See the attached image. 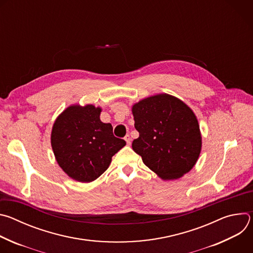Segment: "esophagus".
I'll use <instances>...</instances> for the list:
<instances>
[{
    "mask_svg": "<svg viewBox=\"0 0 253 253\" xmlns=\"http://www.w3.org/2000/svg\"><path fill=\"white\" fill-rule=\"evenodd\" d=\"M124 139H125L126 143H127V145H130V144H131V137H130V135H126Z\"/></svg>",
    "mask_w": 253,
    "mask_h": 253,
    "instance_id": "esophagus-1",
    "label": "esophagus"
}]
</instances>
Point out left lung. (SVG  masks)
Listing matches in <instances>:
<instances>
[{
	"instance_id": "left-lung-1",
	"label": "left lung",
	"mask_w": 253,
	"mask_h": 253,
	"mask_svg": "<svg viewBox=\"0 0 253 253\" xmlns=\"http://www.w3.org/2000/svg\"><path fill=\"white\" fill-rule=\"evenodd\" d=\"M139 137L133 150L163 180H175L196 164L202 147L198 120L191 108L172 95L144 98L132 106Z\"/></svg>"
}]
</instances>
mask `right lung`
<instances>
[{"mask_svg":"<svg viewBox=\"0 0 253 253\" xmlns=\"http://www.w3.org/2000/svg\"><path fill=\"white\" fill-rule=\"evenodd\" d=\"M101 107L73 104L56 118L51 145L62 170L78 182L89 183L109 167L112 157L125 145L113 135L110 123L100 120Z\"/></svg>","mask_w":253,"mask_h":253,"instance_id":"obj_1","label":"right lung"}]
</instances>
